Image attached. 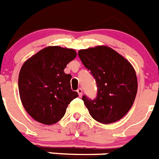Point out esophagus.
I'll use <instances>...</instances> for the list:
<instances>
[{
    "mask_svg": "<svg viewBox=\"0 0 159 159\" xmlns=\"http://www.w3.org/2000/svg\"><path fill=\"white\" fill-rule=\"evenodd\" d=\"M77 93H78L79 96H82V95H83V90H82V89H79L78 90H77Z\"/></svg>",
    "mask_w": 159,
    "mask_h": 159,
    "instance_id": "34e87169",
    "label": "esophagus"
}]
</instances>
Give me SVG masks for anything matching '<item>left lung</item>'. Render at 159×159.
Returning a JSON list of instances; mask_svg holds the SVG:
<instances>
[{
	"mask_svg": "<svg viewBox=\"0 0 159 159\" xmlns=\"http://www.w3.org/2000/svg\"><path fill=\"white\" fill-rule=\"evenodd\" d=\"M78 55L96 79L97 96L82 97L94 120L111 124L129 112L138 92V79L134 66L124 57L107 46L80 50Z\"/></svg>",
	"mask_w": 159,
	"mask_h": 159,
	"instance_id": "8db88e82",
	"label": "left lung"
}]
</instances>
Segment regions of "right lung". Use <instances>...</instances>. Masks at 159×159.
I'll use <instances>...</instances> for the list:
<instances>
[{
	"instance_id": "1",
	"label": "right lung",
	"mask_w": 159,
	"mask_h": 159,
	"mask_svg": "<svg viewBox=\"0 0 159 159\" xmlns=\"http://www.w3.org/2000/svg\"><path fill=\"white\" fill-rule=\"evenodd\" d=\"M76 55L73 49L47 47L23 63L18 76L19 95L25 111L36 121L55 124L78 96L70 89L71 75L64 72Z\"/></svg>"
}]
</instances>
